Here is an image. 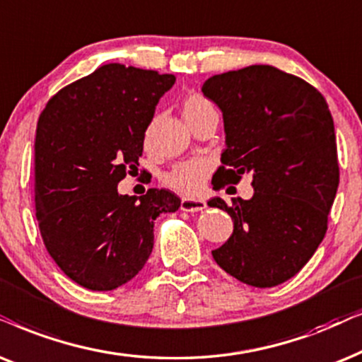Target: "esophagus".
Wrapping results in <instances>:
<instances>
[{"mask_svg":"<svg viewBox=\"0 0 362 362\" xmlns=\"http://www.w3.org/2000/svg\"><path fill=\"white\" fill-rule=\"evenodd\" d=\"M204 208H206V201L203 199H191V198L181 199V209L187 211V213H196V211H203Z\"/></svg>","mask_w":362,"mask_h":362,"instance_id":"esophagus-1","label":"esophagus"}]
</instances>
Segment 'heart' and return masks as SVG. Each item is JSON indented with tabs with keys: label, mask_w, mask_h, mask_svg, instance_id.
Wrapping results in <instances>:
<instances>
[{
	"label": "heart",
	"mask_w": 362,
	"mask_h": 362,
	"mask_svg": "<svg viewBox=\"0 0 362 362\" xmlns=\"http://www.w3.org/2000/svg\"><path fill=\"white\" fill-rule=\"evenodd\" d=\"M211 111H216L213 103L206 100L204 96L198 95H189L185 98L181 105L182 118L191 126L194 121L203 118L204 115H208ZM209 173V163L204 159H191V161L181 163L166 175V182L175 189L181 192H187V194H194L203 187V182Z\"/></svg>",
	"instance_id": "obj_1"
}]
</instances>
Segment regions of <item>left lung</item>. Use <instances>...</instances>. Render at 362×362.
Segmentation results:
<instances>
[{"label":"left lung","mask_w":362,"mask_h":362,"mask_svg":"<svg viewBox=\"0 0 362 362\" xmlns=\"http://www.w3.org/2000/svg\"><path fill=\"white\" fill-rule=\"evenodd\" d=\"M201 91L221 110L226 134L216 187L243 175L255 187L251 199L208 203L234 224L213 257L241 283L273 288L303 269L326 234L339 186L331 111L316 88L269 64L214 74Z\"/></svg>","instance_id":"1"}]
</instances>
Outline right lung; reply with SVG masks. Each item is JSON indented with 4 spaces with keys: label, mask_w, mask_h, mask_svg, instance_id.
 Returning a JSON list of instances; mask_svg holds the SVG:
<instances>
[{
    "label": "right lung",
    "mask_w": 362,
    "mask_h": 362,
    "mask_svg": "<svg viewBox=\"0 0 362 362\" xmlns=\"http://www.w3.org/2000/svg\"><path fill=\"white\" fill-rule=\"evenodd\" d=\"M175 81V74L103 64L41 112L36 218L49 256L83 288L112 291L133 279L153 251L156 218L181 206L168 189H149L139 201L118 192L139 166L144 133Z\"/></svg>",
    "instance_id": "1"
}]
</instances>
